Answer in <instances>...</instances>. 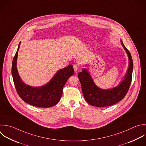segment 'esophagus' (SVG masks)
Segmentation results:
<instances>
[{
	"label": "esophagus",
	"instance_id": "esophagus-1",
	"mask_svg": "<svg viewBox=\"0 0 146 146\" xmlns=\"http://www.w3.org/2000/svg\"><path fill=\"white\" fill-rule=\"evenodd\" d=\"M73 67H74V71L76 72V71H77L78 70V69L79 68V66L78 64H74Z\"/></svg>",
	"mask_w": 146,
	"mask_h": 146
}]
</instances>
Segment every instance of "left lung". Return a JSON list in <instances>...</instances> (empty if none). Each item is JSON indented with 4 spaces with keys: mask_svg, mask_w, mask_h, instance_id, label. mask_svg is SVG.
Listing matches in <instances>:
<instances>
[{
    "mask_svg": "<svg viewBox=\"0 0 146 146\" xmlns=\"http://www.w3.org/2000/svg\"><path fill=\"white\" fill-rule=\"evenodd\" d=\"M121 43L128 55L129 67L124 79L117 87L108 90H102L95 85L86 69L83 68L82 72L78 73L84 98L91 106L99 107L112 106L121 100L129 90L132 80L133 62L129 51L122 41Z\"/></svg>",
    "mask_w": 146,
    "mask_h": 146,
    "instance_id": "8db88e82",
    "label": "left lung"
}]
</instances>
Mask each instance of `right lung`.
Returning <instances> with one entry per match:
<instances>
[{
  "mask_svg": "<svg viewBox=\"0 0 146 146\" xmlns=\"http://www.w3.org/2000/svg\"><path fill=\"white\" fill-rule=\"evenodd\" d=\"M19 44L18 51L19 49ZM17 51L12 64V75L18 94L26 103L34 106L48 108L56 104L62 97L63 88L68 78L74 74L71 64L59 70L51 80L40 87H31L26 84L21 80L17 70Z\"/></svg>",
  "mask_w": 146,
  "mask_h": 146,
  "instance_id": "add662e5",
  "label": "right lung"
}]
</instances>
